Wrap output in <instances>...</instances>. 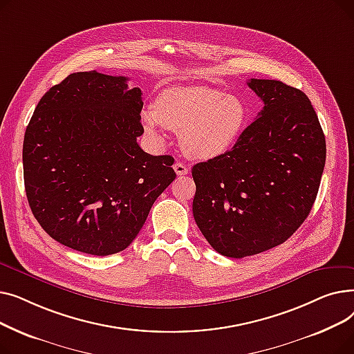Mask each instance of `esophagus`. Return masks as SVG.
<instances>
[{
  "mask_svg": "<svg viewBox=\"0 0 354 354\" xmlns=\"http://www.w3.org/2000/svg\"><path fill=\"white\" fill-rule=\"evenodd\" d=\"M174 169H175L176 175H188L189 174V167L185 165V163H182V162H176L174 165Z\"/></svg>",
  "mask_w": 354,
  "mask_h": 354,
  "instance_id": "34e87169",
  "label": "esophagus"
}]
</instances>
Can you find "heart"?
Listing matches in <instances>:
<instances>
[{
    "mask_svg": "<svg viewBox=\"0 0 354 354\" xmlns=\"http://www.w3.org/2000/svg\"><path fill=\"white\" fill-rule=\"evenodd\" d=\"M248 107L238 96L209 87H172L162 91L153 109L142 113L143 127L159 139V127L179 133L185 153L212 159L234 147L248 123Z\"/></svg>",
    "mask_w": 354,
    "mask_h": 354,
    "instance_id": "obj_1",
    "label": "heart"
}]
</instances>
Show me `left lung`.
I'll return each instance as SVG.
<instances>
[{"label": "left lung", "mask_w": 354, "mask_h": 354, "mask_svg": "<svg viewBox=\"0 0 354 354\" xmlns=\"http://www.w3.org/2000/svg\"><path fill=\"white\" fill-rule=\"evenodd\" d=\"M247 84L263 110L231 151L192 167L196 225L231 258L286 243L308 216L326 163V138L304 93L278 80Z\"/></svg>", "instance_id": "1"}]
</instances>
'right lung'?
Masks as SVG:
<instances>
[{"label":"right lung","instance_id":"obj_1","mask_svg":"<svg viewBox=\"0 0 354 354\" xmlns=\"http://www.w3.org/2000/svg\"><path fill=\"white\" fill-rule=\"evenodd\" d=\"M139 87L80 71L53 86L26 129L23 167L32 215L57 243L91 255L127 248L176 178L169 155L143 152Z\"/></svg>","mask_w":354,"mask_h":354}]
</instances>
